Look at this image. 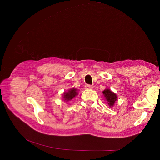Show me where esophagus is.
Masks as SVG:
<instances>
[{"instance_id": "34e87169", "label": "esophagus", "mask_w": 160, "mask_h": 160, "mask_svg": "<svg viewBox=\"0 0 160 160\" xmlns=\"http://www.w3.org/2000/svg\"><path fill=\"white\" fill-rule=\"evenodd\" d=\"M85 88H86V89H92L93 88V86H91V85H88V84H87V85H86Z\"/></svg>"}]
</instances>
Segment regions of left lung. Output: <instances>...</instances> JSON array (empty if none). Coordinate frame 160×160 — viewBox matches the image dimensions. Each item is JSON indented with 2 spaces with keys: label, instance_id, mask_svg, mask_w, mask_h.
I'll use <instances>...</instances> for the list:
<instances>
[{
  "label": "left lung",
  "instance_id": "8db88e82",
  "mask_svg": "<svg viewBox=\"0 0 160 160\" xmlns=\"http://www.w3.org/2000/svg\"><path fill=\"white\" fill-rule=\"evenodd\" d=\"M104 100L110 107H113L117 100V96L110 89H106L102 91Z\"/></svg>",
  "mask_w": 160,
  "mask_h": 160
}]
</instances>
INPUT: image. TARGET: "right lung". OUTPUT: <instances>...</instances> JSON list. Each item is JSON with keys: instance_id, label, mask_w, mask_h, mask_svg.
<instances>
[{"instance_id": "1", "label": "right lung", "mask_w": 160, "mask_h": 160, "mask_svg": "<svg viewBox=\"0 0 160 160\" xmlns=\"http://www.w3.org/2000/svg\"><path fill=\"white\" fill-rule=\"evenodd\" d=\"M78 89L76 88H71L67 91H65L62 94V98L64 102H68L69 100H71L73 98L78 95Z\"/></svg>"}]
</instances>
